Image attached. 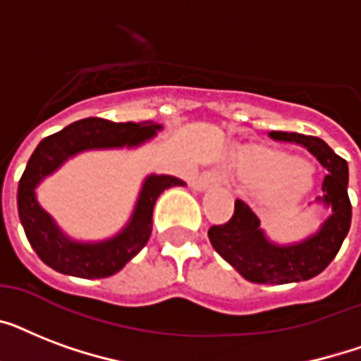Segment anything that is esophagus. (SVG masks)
<instances>
[{
    "label": "esophagus",
    "instance_id": "34e87169",
    "mask_svg": "<svg viewBox=\"0 0 361 361\" xmlns=\"http://www.w3.org/2000/svg\"><path fill=\"white\" fill-rule=\"evenodd\" d=\"M221 181H223L221 172H217V170H208V172H202V174L195 178L192 187L198 189V191H204V189H209V187L219 185Z\"/></svg>",
    "mask_w": 361,
    "mask_h": 361
}]
</instances>
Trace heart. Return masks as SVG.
Wrapping results in <instances>:
<instances>
[{
  "label": "heart",
  "mask_w": 361,
  "mask_h": 361,
  "mask_svg": "<svg viewBox=\"0 0 361 361\" xmlns=\"http://www.w3.org/2000/svg\"><path fill=\"white\" fill-rule=\"evenodd\" d=\"M257 176L260 180H274L275 197L281 200H296L309 187L307 170L296 166V161L286 153H269L257 164Z\"/></svg>",
  "instance_id": "b5f03b06"
}]
</instances>
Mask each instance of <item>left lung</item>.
Instances as JSON below:
<instances>
[{"mask_svg": "<svg viewBox=\"0 0 361 361\" xmlns=\"http://www.w3.org/2000/svg\"><path fill=\"white\" fill-rule=\"evenodd\" d=\"M274 140L292 142L305 147L328 170L322 180L324 195L317 198L326 208H331L322 228L309 240L296 245H275L266 240L258 228L260 221L243 200L234 202V215L225 225L209 226L212 245L232 268L247 281L264 285H285L307 281L328 268L347 238L353 219V206L348 198V166L319 136L300 133H269Z\"/></svg>", "mask_w": 361, "mask_h": 361, "instance_id": "1", "label": "left lung"}]
</instances>
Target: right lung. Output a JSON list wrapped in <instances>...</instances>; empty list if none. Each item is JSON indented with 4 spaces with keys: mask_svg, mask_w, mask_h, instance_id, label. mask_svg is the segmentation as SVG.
I'll return each mask as SVG.
<instances>
[{
    "mask_svg": "<svg viewBox=\"0 0 361 361\" xmlns=\"http://www.w3.org/2000/svg\"><path fill=\"white\" fill-rule=\"evenodd\" d=\"M161 125L152 121L114 123L103 118H86L67 125L59 133L47 136L31 153L18 183V215L25 236L42 262L59 274L84 279H103L118 274L130 258L142 251L153 226V206L159 195L170 187L185 185L172 176H149L144 181L135 214L121 234L101 243H76L65 238L52 217L37 204L35 187L44 176L76 153L95 147L138 146L149 140Z\"/></svg>",
    "mask_w": 361,
    "mask_h": 361,
    "instance_id": "add662e5",
    "label": "right lung"
}]
</instances>
